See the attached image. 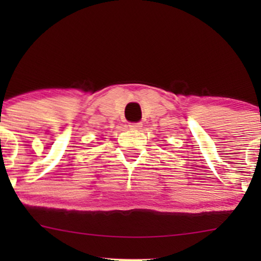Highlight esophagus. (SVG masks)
I'll return each mask as SVG.
<instances>
[{"mask_svg":"<svg viewBox=\"0 0 261 261\" xmlns=\"http://www.w3.org/2000/svg\"><path fill=\"white\" fill-rule=\"evenodd\" d=\"M128 127L133 128V130H136V128L142 127V122H131V124L128 125Z\"/></svg>","mask_w":261,"mask_h":261,"instance_id":"esophagus-1","label":"esophagus"}]
</instances>
